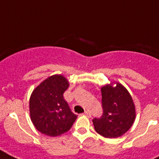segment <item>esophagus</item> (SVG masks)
Segmentation results:
<instances>
[{
	"instance_id": "1",
	"label": "esophagus",
	"mask_w": 159,
	"mask_h": 159,
	"mask_svg": "<svg viewBox=\"0 0 159 159\" xmlns=\"http://www.w3.org/2000/svg\"><path fill=\"white\" fill-rule=\"evenodd\" d=\"M83 115H85V116H87V117H88V118H90V117L92 116V115H91V113H90L89 111H86Z\"/></svg>"
}]
</instances>
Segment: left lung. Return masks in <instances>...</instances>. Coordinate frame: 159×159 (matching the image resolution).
<instances>
[{"instance_id":"8db88e82","label":"left lung","mask_w":159,"mask_h":159,"mask_svg":"<svg viewBox=\"0 0 159 159\" xmlns=\"http://www.w3.org/2000/svg\"><path fill=\"white\" fill-rule=\"evenodd\" d=\"M103 115L92 122L95 130L105 138H118L133 125L136 116L135 106L131 95L123 85L111 82L101 88Z\"/></svg>"}]
</instances>
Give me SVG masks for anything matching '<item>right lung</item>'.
<instances>
[{
  "mask_svg": "<svg viewBox=\"0 0 159 159\" xmlns=\"http://www.w3.org/2000/svg\"><path fill=\"white\" fill-rule=\"evenodd\" d=\"M68 87L69 82L64 76L55 74L43 80L31 93L30 119L40 133L57 137L67 132L75 122L77 116L63 99Z\"/></svg>",
  "mask_w": 159,
  "mask_h": 159,
  "instance_id": "right-lung-1",
  "label": "right lung"
}]
</instances>
